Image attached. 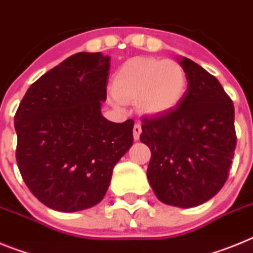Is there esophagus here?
<instances>
[{
  "instance_id": "1",
  "label": "esophagus",
  "mask_w": 253,
  "mask_h": 253,
  "mask_svg": "<svg viewBox=\"0 0 253 253\" xmlns=\"http://www.w3.org/2000/svg\"><path fill=\"white\" fill-rule=\"evenodd\" d=\"M140 133H142V125H140L139 122H137L134 124V128H133V137L134 139L138 140L140 137Z\"/></svg>"
}]
</instances>
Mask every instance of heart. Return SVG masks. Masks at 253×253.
<instances>
[{
    "mask_svg": "<svg viewBox=\"0 0 253 253\" xmlns=\"http://www.w3.org/2000/svg\"><path fill=\"white\" fill-rule=\"evenodd\" d=\"M186 73L173 60L135 58L122 67L114 81L120 101H138L147 114L171 110L186 91ZM116 100V102H119Z\"/></svg>",
    "mask_w": 253,
    "mask_h": 253,
    "instance_id": "1",
    "label": "heart"
}]
</instances>
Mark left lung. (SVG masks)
<instances>
[{
	"label": "left lung",
	"mask_w": 253,
	"mask_h": 253,
	"mask_svg": "<svg viewBox=\"0 0 253 253\" xmlns=\"http://www.w3.org/2000/svg\"><path fill=\"white\" fill-rule=\"evenodd\" d=\"M187 91L173 109L142 118L140 140L151 149L147 177L165 204L191 208L225 184L237 144L234 106L222 84L182 57Z\"/></svg>",
	"instance_id": "left-lung-1"
}]
</instances>
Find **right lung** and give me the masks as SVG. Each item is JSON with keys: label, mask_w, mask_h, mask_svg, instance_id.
Listing matches in <instances>:
<instances>
[{"label": "right lung", "mask_w": 253, "mask_h": 253, "mask_svg": "<svg viewBox=\"0 0 253 253\" xmlns=\"http://www.w3.org/2000/svg\"><path fill=\"white\" fill-rule=\"evenodd\" d=\"M109 69L101 53L71 55L31 84L17 107V166L50 209L72 213L101 202L133 144V119L120 124L101 115Z\"/></svg>", "instance_id": "1"}]
</instances>
